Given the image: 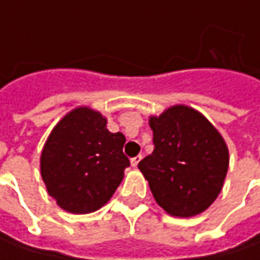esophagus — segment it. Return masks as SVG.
I'll use <instances>...</instances> for the list:
<instances>
[{
  "label": "esophagus",
  "mask_w": 260,
  "mask_h": 260,
  "mask_svg": "<svg viewBox=\"0 0 260 260\" xmlns=\"http://www.w3.org/2000/svg\"><path fill=\"white\" fill-rule=\"evenodd\" d=\"M141 159H143V156H141V154H138V156L132 157V159H131V165H132L134 168H137V166H138V163L141 161Z\"/></svg>",
  "instance_id": "1"
}]
</instances>
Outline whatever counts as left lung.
I'll return each instance as SVG.
<instances>
[{
	"mask_svg": "<svg viewBox=\"0 0 260 260\" xmlns=\"http://www.w3.org/2000/svg\"><path fill=\"white\" fill-rule=\"evenodd\" d=\"M154 150L138 163L157 205L169 215L202 213L221 192L228 148L215 126L187 106L150 117Z\"/></svg>",
	"mask_w": 260,
	"mask_h": 260,
	"instance_id": "8db88e82",
	"label": "left lung"
}]
</instances>
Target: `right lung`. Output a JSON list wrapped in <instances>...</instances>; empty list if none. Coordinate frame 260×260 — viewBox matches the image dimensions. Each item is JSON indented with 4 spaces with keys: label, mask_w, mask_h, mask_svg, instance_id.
<instances>
[{
    "label": "right lung",
    "mask_w": 260,
    "mask_h": 260,
    "mask_svg": "<svg viewBox=\"0 0 260 260\" xmlns=\"http://www.w3.org/2000/svg\"><path fill=\"white\" fill-rule=\"evenodd\" d=\"M106 123L99 112L78 107L55 125L44 145L42 179L70 213H91L106 205L131 165L123 154L125 135L112 134Z\"/></svg>",
    "instance_id": "obj_1"
}]
</instances>
